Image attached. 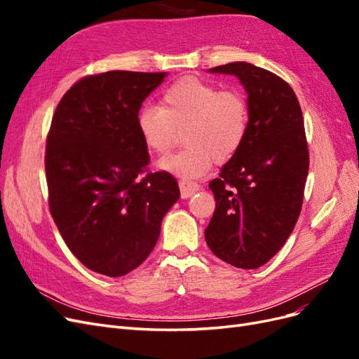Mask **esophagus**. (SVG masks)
<instances>
[{
  "mask_svg": "<svg viewBox=\"0 0 359 359\" xmlns=\"http://www.w3.org/2000/svg\"><path fill=\"white\" fill-rule=\"evenodd\" d=\"M180 190H181V198L187 199V198L193 196V194L199 190V184L193 182V181L182 180V181H180Z\"/></svg>",
  "mask_w": 359,
  "mask_h": 359,
  "instance_id": "obj_1",
  "label": "esophagus"
}]
</instances>
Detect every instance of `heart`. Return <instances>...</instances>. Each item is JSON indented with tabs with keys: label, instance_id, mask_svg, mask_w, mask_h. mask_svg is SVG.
Instances as JSON below:
<instances>
[{
	"label": "heart",
	"instance_id": "1",
	"mask_svg": "<svg viewBox=\"0 0 359 359\" xmlns=\"http://www.w3.org/2000/svg\"><path fill=\"white\" fill-rule=\"evenodd\" d=\"M136 128L145 148L157 156L168 154L184 130L187 148L160 160L158 168L193 180L205 175L214 160L224 163L240 151L248 130V104L241 93L186 78L168 86L160 106L140 107Z\"/></svg>",
	"mask_w": 359,
	"mask_h": 359
}]
</instances>
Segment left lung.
Returning a JSON list of instances; mask_svg holds the SVG:
<instances>
[{"label": "left lung", "mask_w": 359, "mask_h": 359, "mask_svg": "<svg viewBox=\"0 0 359 359\" xmlns=\"http://www.w3.org/2000/svg\"><path fill=\"white\" fill-rule=\"evenodd\" d=\"M210 73L240 79L248 95V130L240 151L210 182L215 211L205 240L226 264L256 269L285 245L301 212L309 173L301 106L287 82L250 62Z\"/></svg>", "instance_id": "left-lung-1"}]
</instances>
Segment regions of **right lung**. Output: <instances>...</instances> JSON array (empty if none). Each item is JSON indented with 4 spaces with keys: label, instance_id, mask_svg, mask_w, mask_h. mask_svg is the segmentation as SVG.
Here are the masks:
<instances>
[{
    "label": "right lung",
    "instance_id": "right-lung-1",
    "mask_svg": "<svg viewBox=\"0 0 359 359\" xmlns=\"http://www.w3.org/2000/svg\"><path fill=\"white\" fill-rule=\"evenodd\" d=\"M166 73L91 74L64 94L46 140L49 210L70 252L94 273L121 277L153 252L180 198L169 172H148L136 128Z\"/></svg>",
    "mask_w": 359,
    "mask_h": 359
}]
</instances>
